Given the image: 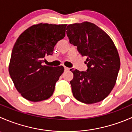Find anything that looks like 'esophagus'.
<instances>
[{
	"instance_id": "1",
	"label": "esophagus",
	"mask_w": 132,
	"mask_h": 132,
	"mask_svg": "<svg viewBox=\"0 0 132 132\" xmlns=\"http://www.w3.org/2000/svg\"><path fill=\"white\" fill-rule=\"evenodd\" d=\"M70 68H67L66 67V66H64V70L65 71H68V70H70Z\"/></svg>"
}]
</instances>
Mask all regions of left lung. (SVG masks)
Masks as SVG:
<instances>
[{
    "label": "left lung",
    "instance_id": "obj_1",
    "mask_svg": "<svg viewBox=\"0 0 132 132\" xmlns=\"http://www.w3.org/2000/svg\"><path fill=\"white\" fill-rule=\"evenodd\" d=\"M66 34L70 43L87 57L86 71L71 69L70 81L73 96L82 103L91 104L104 100L115 86L120 59L114 42L105 32L91 22L70 24Z\"/></svg>",
    "mask_w": 132,
    "mask_h": 132
}]
</instances>
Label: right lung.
I'll return each instance as SVG.
<instances>
[{
	"label": "right lung",
	"instance_id": "1",
	"mask_svg": "<svg viewBox=\"0 0 132 132\" xmlns=\"http://www.w3.org/2000/svg\"><path fill=\"white\" fill-rule=\"evenodd\" d=\"M66 24L39 23L20 34L11 53L9 73L17 91L26 100L36 102L50 98L64 72L62 66L43 65L52 55L57 43L65 36Z\"/></svg>",
	"mask_w": 132,
	"mask_h": 132
}]
</instances>
